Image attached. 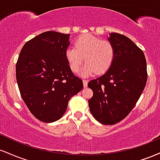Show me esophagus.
<instances>
[{
    "mask_svg": "<svg viewBox=\"0 0 160 160\" xmlns=\"http://www.w3.org/2000/svg\"><path fill=\"white\" fill-rule=\"evenodd\" d=\"M82 82H83V86L86 88L88 84V80H85V79H84V80H82Z\"/></svg>",
    "mask_w": 160,
    "mask_h": 160,
    "instance_id": "1",
    "label": "esophagus"
}]
</instances>
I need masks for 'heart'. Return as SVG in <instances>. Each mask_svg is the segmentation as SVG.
<instances>
[{"instance_id": "1", "label": "heart", "mask_w": 160, "mask_h": 160, "mask_svg": "<svg viewBox=\"0 0 160 160\" xmlns=\"http://www.w3.org/2000/svg\"><path fill=\"white\" fill-rule=\"evenodd\" d=\"M114 47L111 41L102 40L91 34L78 37L74 47H68L65 50V58L73 72H78L82 61V74L85 76L95 73L102 74L111 68L114 59Z\"/></svg>"}]
</instances>
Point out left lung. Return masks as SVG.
<instances>
[{
    "label": "left lung",
    "mask_w": 160,
    "mask_h": 160,
    "mask_svg": "<svg viewBox=\"0 0 160 160\" xmlns=\"http://www.w3.org/2000/svg\"><path fill=\"white\" fill-rule=\"evenodd\" d=\"M108 40L114 47V59L105 74L88 83L93 92L89 107L99 122L113 125L135 107L146 85L148 73L144 52L129 38L111 33Z\"/></svg>",
    "instance_id": "obj_1"
}]
</instances>
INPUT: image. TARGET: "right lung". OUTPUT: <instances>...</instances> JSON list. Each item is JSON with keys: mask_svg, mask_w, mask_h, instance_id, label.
Segmentation results:
<instances>
[{"mask_svg": "<svg viewBox=\"0 0 160 160\" xmlns=\"http://www.w3.org/2000/svg\"><path fill=\"white\" fill-rule=\"evenodd\" d=\"M70 34L46 32L23 46L16 67L20 94L37 119L44 122L59 120L71 97L82 89L65 58Z\"/></svg>", "mask_w": 160, "mask_h": 160, "instance_id": "obj_1", "label": "right lung"}]
</instances>
